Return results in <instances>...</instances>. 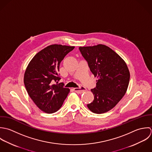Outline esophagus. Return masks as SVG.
I'll return each instance as SVG.
<instances>
[{
	"label": "esophagus",
	"mask_w": 152,
	"mask_h": 152,
	"mask_svg": "<svg viewBox=\"0 0 152 152\" xmlns=\"http://www.w3.org/2000/svg\"><path fill=\"white\" fill-rule=\"evenodd\" d=\"M73 91L76 92L77 93H79V94H81L83 92L86 91V89L84 87H80V88H74L73 89Z\"/></svg>",
	"instance_id": "esophagus-1"
}]
</instances>
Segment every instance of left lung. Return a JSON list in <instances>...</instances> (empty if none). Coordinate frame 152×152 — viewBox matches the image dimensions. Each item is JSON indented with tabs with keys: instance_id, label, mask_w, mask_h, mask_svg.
Listing matches in <instances>:
<instances>
[{
	"instance_id": "left-lung-1",
	"label": "left lung",
	"mask_w": 152,
	"mask_h": 152,
	"mask_svg": "<svg viewBox=\"0 0 152 152\" xmlns=\"http://www.w3.org/2000/svg\"><path fill=\"white\" fill-rule=\"evenodd\" d=\"M96 80L91 89L93 101L88 104L93 113L102 114L112 109L127 91L130 72L125 61L110 48L103 45L79 47Z\"/></svg>"
}]
</instances>
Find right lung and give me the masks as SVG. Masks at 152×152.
I'll return each mask as SVG.
<instances>
[{
	"label": "right lung",
	"instance_id": "1",
	"mask_svg": "<svg viewBox=\"0 0 152 152\" xmlns=\"http://www.w3.org/2000/svg\"><path fill=\"white\" fill-rule=\"evenodd\" d=\"M75 46L52 45L38 52L29 63L24 75V84L28 94L43 112H57L67 97L69 89L59 81V66L66 55Z\"/></svg>",
	"mask_w": 152,
	"mask_h": 152
}]
</instances>
